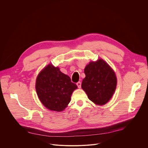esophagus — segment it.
Returning a JSON list of instances; mask_svg holds the SVG:
<instances>
[{"mask_svg": "<svg viewBox=\"0 0 148 148\" xmlns=\"http://www.w3.org/2000/svg\"><path fill=\"white\" fill-rule=\"evenodd\" d=\"M77 87H78V88H81V82H77Z\"/></svg>", "mask_w": 148, "mask_h": 148, "instance_id": "1", "label": "esophagus"}]
</instances>
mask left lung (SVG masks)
<instances>
[{
  "label": "left lung",
  "instance_id": "left-lung-1",
  "mask_svg": "<svg viewBox=\"0 0 148 148\" xmlns=\"http://www.w3.org/2000/svg\"><path fill=\"white\" fill-rule=\"evenodd\" d=\"M86 77L81 87L88 98L97 105H103L111 98L116 87V77L106 62L99 59L91 62L84 69Z\"/></svg>",
  "mask_w": 148,
  "mask_h": 148
}]
</instances>
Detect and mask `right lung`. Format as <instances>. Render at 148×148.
Here are the masks:
<instances>
[{
	"label": "right lung",
	"instance_id": "1",
	"mask_svg": "<svg viewBox=\"0 0 148 148\" xmlns=\"http://www.w3.org/2000/svg\"><path fill=\"white\" fill-rule=\"evenodd\" d=\"M77 88L75 84L58 67L48 65L38 75L36 90L41 103L50 110L61 111L69 103L71 96Z\"/></svg>",
	"mask_w": 148,
	"mask_h": 148
}]
</instances>
